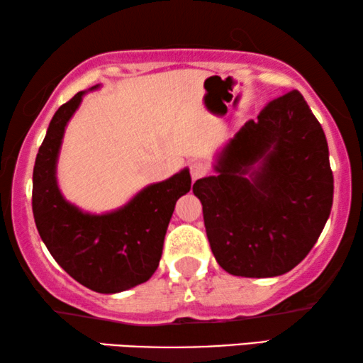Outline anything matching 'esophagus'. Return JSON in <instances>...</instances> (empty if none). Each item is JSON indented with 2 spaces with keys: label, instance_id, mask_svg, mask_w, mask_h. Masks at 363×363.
Listing matches in <instances>:
<instances>
[{
  "label": "esophagus",
  "instance_id": "esophagus-1",
  "mask_svg": "<svg viewBox=\"0 0 363 363\" xmlns=\"http://www.w3.org/2000/svg\"><path fill=\"white\" fill-rule=\"evenodd\" d=\"M189 169H191L192 181H197V179H201V177L207 174L208 167L201 161H194V162H191V164H189Z\"/></svg>",
  "mask_w": 363,
  "mask_h": 363
}]
</instances>
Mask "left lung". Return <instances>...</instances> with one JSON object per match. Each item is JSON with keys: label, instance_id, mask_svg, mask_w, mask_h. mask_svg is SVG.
<instances>
[{"label": "left lung", "instance_id": "1", "mask_svg": "<svg viewBox=\"0 0 363 363\" xmlns=\"http://www.w3.org/2000/svg\"><path fill=\"white\" fill-rule=\"evenodd\" d=\"M216 171L192 191L217 263L233 277L272 278L303 262L334 197L328 140L304 96L291 90L269 101L223 147Z\"/></svg>", "mask_w": 363, "mask_h": 363}]
</instances>
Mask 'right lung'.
Here are the masks:
<instances>
[{"label":"right lung","instance_id":"obj_1","mask_svg":"<svg viewBox=\"0 0 363 363\" xmlns=\"http://www.w3.org/2000/svg\"><path fill=\"white\" fill-rule=\"evenodd\" d=\"M84 94L74 95L50 120L35 156L33 213L55 262L85 288L111 294L147 281L156 272L177 199L191 191V174L182 169L151 184L125 207L104 216L85 213L69 203L59 191L55 164L65 125Z\"/></svg>","mask_w":363,"mask_h":363}]
</instances>
